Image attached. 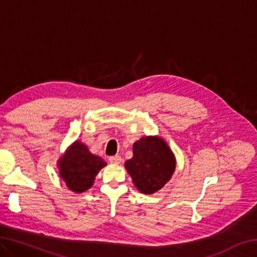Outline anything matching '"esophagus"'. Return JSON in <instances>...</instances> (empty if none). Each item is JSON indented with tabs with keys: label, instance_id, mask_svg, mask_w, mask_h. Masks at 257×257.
<instances>
[{
	"label": "esophagus",
	"instance_id": "obj_1",
	"mask_svg": "<svg viewBox=\"0 0 257 257\" xmlns=\"http://www.w3.org/2000/svg\"><path fill=\"white\" fill-rule=\"evenodd\" d=\"M108 161L113 164H120L121 163V156L119 155H114V156H110L108 158Z\"/></svg>",
	"mask_w": 257,
	"mask_h": 257
}]
</instances>
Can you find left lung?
<instances>
[{
  "label": "left lung",
  "mask_w": 257,
  "mask_h": 257,
  "mask_svg": "<svg viewBox=\"0 0 257 257\" xmlns=\"http://www.w3.org/2000/svg\"><path fill=\"white\" fill-rule=\"evenodd\" d=\"M124 165L137 189L144 194H153L170 179L176 161L162 138L146 136L135 143L133 159Z\"/></svg>",
  "instance_id": "1"
}]
</instances>
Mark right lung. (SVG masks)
Instances as JSON below:
<instances>
[{
	"label": "right lung",
	"instance_id": "obj_1",
	"mask_svg": "<svg viewBox=\"0 0 257 257\" xmlns=\"http://www.w3.org/2000/svg\"><path fill=\"white\" fill-rule=\"evenodd\" d=\"M59 164L61 177L69 189L76 193L90 188L98 171L106 165L105 161L90 153L80 142L73 143Z\"/></svg>",
	"mask_w": 257,
	"mask_h": 257
}]
</instances>
